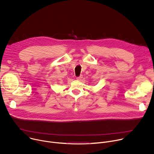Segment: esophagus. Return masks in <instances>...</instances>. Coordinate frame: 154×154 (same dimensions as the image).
Masks as SVG:
<instances>
[{
  "label": "esophagus",
  "mask_w": 154,
  "mask_h": 154,
  "mask_svg": "<svg viewBox=\"0 0 154 154\" xmlns=\"http://www.w3.org/2000/svg\"><path fill=\"white\" fill-rule=\"evenodd\" d=\"M81 79H82V75H80V76H79V77H76V79H77V80H80Z\"/></svg>",
  "instance_id": "esophagus-1"
}]
</instances>
